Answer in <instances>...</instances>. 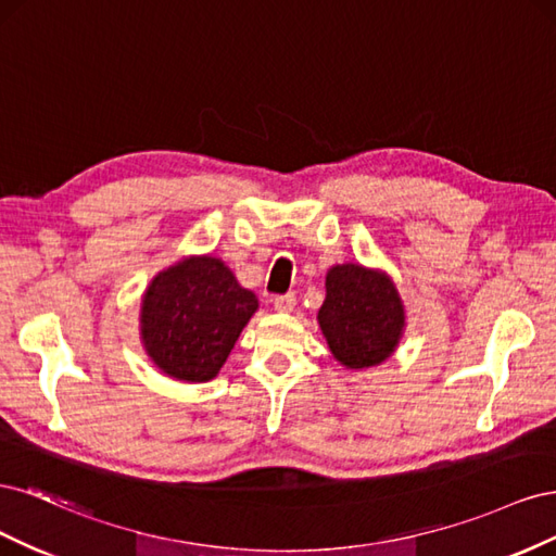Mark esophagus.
Returning <instances> with one entry per match:
<instances>
[{"mask_svg":"<svg viewBox=\"0 0 556 556\" xmlns=\"http://www.w3.org/2000/svg\"><path fill=\"white\" fill-rule=\"evenodd\" d=\"M296 306V296L294 294H278L274 296V308L278 313H292Z\"/></svg>","mask_w":556,"mask_h":556,"instance_id":"1","label":"esophagus"}]
</instances>
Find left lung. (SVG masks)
Listing matches in <instances>:
<instances>
[{
	"label": "left lung",
	"mask_w": 556,
	"mask_h": 556,
	"mask_svg": "<svg viewBox=\"0 0 556 556\" xmlns=\"http://www.w3.org/2000/svg\"><path fill=\"white\" fill-rule=\"evenodd\" d=\"M325 288L317 323L331 355L355 371L392 357L406 327V311L392 278L362 264H336Z\"/></svg>",
	"instance_id": "left-lung-1"
}]
</instances>
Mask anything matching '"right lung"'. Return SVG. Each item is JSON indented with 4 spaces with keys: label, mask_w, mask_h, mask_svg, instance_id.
Wrapping results in <instances>:
<instances>
[{
    "label": "right lung",
    "mask_w": 556,
    "mask_h": 556,
    "mask_svg": "<svg viewBox=\"0 0 556 556\" xmlns=\"http://www.w3.org/2000/svg\"><path fill=\"white\" fill-rule=\"evenodd\" d=\"M223 260L185 257L164 268L141 301V341L162 374L185 382L213 380L257 311Z\"/></svg>",
    "instance_id": "add662e5"
}]
</instances>
